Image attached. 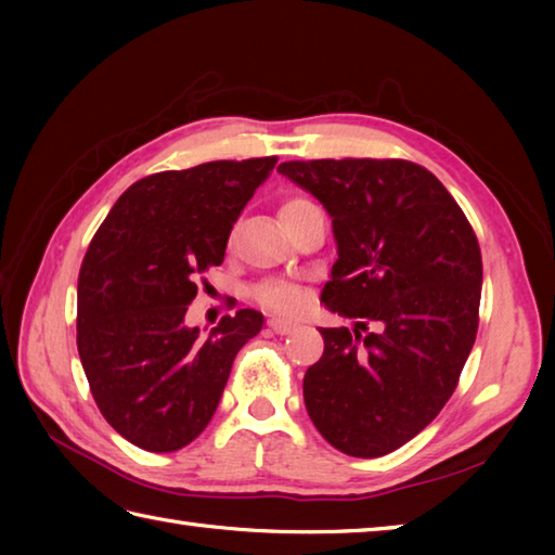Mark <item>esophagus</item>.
<instances>
[{
    "label": "esophagus",
    "mask_w": 555,
    "mask_h": 555,
    "mask_svg": "<svg viewBox=\"0 0 555 555\" xmlns=\"http://www.w3.org/2000/svg\"><path fill=\"white\" fill-rule=\"evenodd\" d=\"M269 328H271V332H276V334H291L293 328H296V324L288 322V320H281V317H271Z\"/></svg>",
    "instance_id": "esophagus-1"
}]
</instances>
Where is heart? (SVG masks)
<instances>
[{
	"instance_id": "b5f03b06",
	"label": "heart",
	"mask_w": 555,
	"mask_h": 555,
	"mask_svg": "<svg viewBox=\"0 0 555 555\" xmlns=\"http://www.w3.org/2000/svg\"><path fill=\"white\" fill-rule=\"evenodd\" d=\"M310 205H312L310 199H305V197H291L284 205H281L279 215H281V219H284V217L293 215V211H300ZM255 298L262 302L264 308L274 310V312H284V314L298 312L302 305V293L296 286L286 284V281H264V284H259L255 288Z\"/></svg>"
}]
</instances>
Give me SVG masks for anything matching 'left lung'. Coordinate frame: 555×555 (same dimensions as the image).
<instances>
[{
	"mask_svg": "<svg viewBox=\"0 0 555 555\" xmlns=\"http://www.w3.org/2000/svg\"><path fill=\"white\" fill-rule=\"evenodd\" d=\"M332 217L338 259L322 291L356 320L320 328L324 352L305 372L308 415L352 457H379L417 436L455 391L475 346L481 253L443 183L405 159L279 164ZM376 321L379 333H367Z\"/></svg>",
	"mask_w": 555,
	"mask_h": 555,
	"instance_id": "1",
	"label": "left lung"
}]
</instances>
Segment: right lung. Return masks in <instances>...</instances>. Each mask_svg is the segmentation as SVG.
Segmentation results:
<instances>
[{
	"instance_id": "1",
	"label": "right lung",
	"mask_w": 555,
	"mask_h": 555,
	"mask_svg": "<svg viewBox=\"0 0 555 555\" xmlns=\"http://www.w3.org/2000/svg\"><path fill=\"white\" fill-rule=\"evenodd\" d=\"M276 157L207 162L140 179L116 199L78 276V356L92 398L126 441L171 453L197 439L233 358L262 312L238 310L205 336L185 326L197 281Z\"/></svg>"
}]
</instances>
